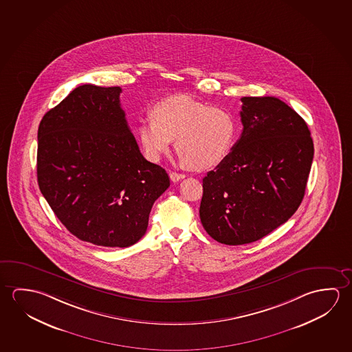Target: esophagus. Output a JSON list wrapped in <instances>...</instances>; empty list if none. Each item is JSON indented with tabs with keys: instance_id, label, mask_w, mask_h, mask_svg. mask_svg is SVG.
I'll list each match as a JSON object with an SVG mask.
<instances>
[{
	"instance_id": "1",
	"label": "esophagus",
	"mask_w": 352,
	"mask_h": 352,
	"mask_svg": "<svg viewBox=\"0 0 352 352\" xmlns=\"http://www.w3.org/2000/svg\"><path fill=\"white\" fill-rule=\"evenodd\" d=\"M169 177H170V180H172V182H174V183H177V182H179V180H182V179L185 178V174L170 172V173H169Z\"/></svg>"
}]
</instances>
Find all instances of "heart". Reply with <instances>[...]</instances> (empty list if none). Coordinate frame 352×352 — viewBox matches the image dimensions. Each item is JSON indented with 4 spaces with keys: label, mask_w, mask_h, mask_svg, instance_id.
<instances>
[{
    "label": "heart",
    "mask_w": 352,
    "mask_h": 352,
    "mask_svg": "<svg viewBox=\"0 0 352 352\" xmlns=\"http://www.w3.org/2000/svg\"><path fill=\"white\" fill-rule=\"evenodd\" d=\"M140 121L138 138L147 160L157 162L175 139V150L188 167L208 170L228 158L238 125L228 110L211 107L189 94H175L152 105Z\"/></svg>",
    "instance_id": "b5f03b06"
}]
</instances>
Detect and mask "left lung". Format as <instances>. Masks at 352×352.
<instances>
[{"mask_svg":"<svg viewBox=\"0 0 352 352\" xmlns=\"http://www.w3.org/2000/svg\"><path fill=\"white\" fill-rule=\"evenodd\" d=\"M241 100V139L202 180V226L227 245L259 241L297 211L314 155L305 121L285 102Z\"/></svg>","mask_w":352,"mask_h":352,"instance_id":"8db88e82","label":"left lung"}]
</instances>
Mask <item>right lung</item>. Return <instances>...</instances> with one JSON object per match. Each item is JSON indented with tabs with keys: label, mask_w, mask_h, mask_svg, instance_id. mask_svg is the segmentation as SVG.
<instances>
[{
	"label": "right lung",
	"mask_w": 352,
	"mask_h": 352,
	"mask_svg": "<svg viewBox=\"0 0 352 352\" xmlns=\"http://www.w3.org/2000/svg\"><path fill=\"white\" fill-rule=\"evenodd\" d=\"M120 93V87H77L38 129L41 194L74 236L110 248L139 242L170 184L167 172L141 155Z\"/></svg>",
	"instance_id": "1"
}]
</instances>
